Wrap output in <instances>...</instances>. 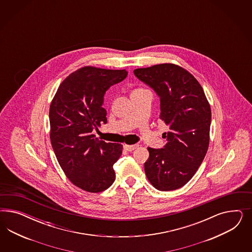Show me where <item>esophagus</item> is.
Listing matches in <instances>:
<instances>
[{"label": "esophagus", "instance_id": "1", "mask_svg": "<svg viewBox=\"0 0 252 252\" xmlns=\"http://www.w3.org/2000/svg\"><path fill=\"white\" fill-rule=\"evenodd\" d=\"M137 147H138V145H137V144H135V145H125L124 146V149L127 152H132V151L136 150Z\"/></svg>", "mask_w": 252, "mask_h": 252}]
</instances>
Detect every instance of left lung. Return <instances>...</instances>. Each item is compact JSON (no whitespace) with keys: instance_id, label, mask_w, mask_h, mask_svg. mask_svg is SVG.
I'll return each mask as SVG.
<instances>
[{"instance_id":"1","label":"left lung","mask_w":252,"mask_h":252,"mask_svg":"<svg viewBox=\"0 0 252 252\" xmlns=\"http://www.w3.org/2000/svg\"><path fill=\"white\" fill-rule=\"evenodd\" d=\"M134 74L160 97V119L169 126L164 147L148 148L146 176L158 190H176L190 180L206 155L211 107L198 80L179 65L160 63Z\"/></svg>"}]
</instances>
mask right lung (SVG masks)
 <instances>
[{
	"mask_svg": "<svg viewBox=\"0 0 252 252\" xmlns=\"http://www.w3.org/2000/svg\"><path fill=\"white\" fill-rule=\"evenodd\" d=\"M126 76V69L84 66L62 82L52 100L50 138L55 156L69 180L83 190L101 192L115 181L113 165L123 145L99 140L92 131L107 123L102 107L107 90Z\"/></svg>",
	"mask_w": 252,
	"mask_h": 252,
	"instance_id": "1",
	"label": "right lung"
}]
</instances>
